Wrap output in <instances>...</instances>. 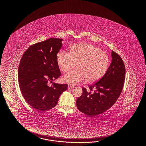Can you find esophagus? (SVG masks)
<instances>
[{
	"mask_svg": "<svg viewBox=\"0 0 146 146\" xmlns=\"http://www.w3.org/2000/svg\"><path fill=\"white\" fill-rule=\"evenodd\" d=\"M74 88V86L73 85H71V84L68 85V89H71Z\"/></svg>",
	"mask_w": 146,
	"mask_h": 146,
	"instance_id": "esophagus-1",
	"label": "esophagus"
}]
</instances>
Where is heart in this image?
Instances as JSON below:
<instances>
[{"instance_id":"heart-1","label":"heart","mask_w":146,"mask_h":146,"mask_svg":"<svg viewBox=\"0 0 146 146\" xmlns=\"http://www.w3.org/2000/svg\"><path fill=\"white\" fill-rule=\"evenodd\" d=\"M57 62L60 70L68 71L74 63L76 70L63 75V82L76 84L85 79L87 82L93 83L100 79L106 73L109 64V58L105 52L87 43L72 45L70 53L60 51L57 53Z\"/></svg>"}]
</instances>
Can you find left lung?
<instances>
[{
    "label": "left lung",
    "instance_id": "left-lung-1",
    "mask_svg": "<svg viewBox=\"0 0 146 146\" xmlns=\"http://www.w3.org/2000/svg\"><path fill=\"white\" fill-rule=\"evenodd\" d=\"M112 62L106 74L98 81L90 85L87 91L76 100L77 108L86 115L95 116L112 106L119 97L125 79V66L119 55L111 52Z\"/></svg>",
    "mask_w": 146,
    "mask_h": 146
}]
</instances>
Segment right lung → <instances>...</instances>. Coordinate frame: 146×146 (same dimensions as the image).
Returning <instances> with one entry per match:
<instances>
[{"label":"right lung","instance_id":"add662e5","mask_svg":"<svg viewBox=\"0 0 146 146\" xmlns=\"http://www.w3.org/2000/svg\"><path fill=\"white\" fill-rule=\"evenodd\" d=\"M62 39L50 38L31 45L22 55L18 68L19 84L22 96L38 111L56 106L67 84H48L58 79L61 73L57 62Z\"/></svg>","mask_w":146,"mask_h":146}]
</instances>
